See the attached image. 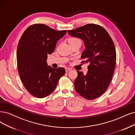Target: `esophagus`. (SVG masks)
<instances>
[{
  "label": "esophagus",
  "instance_id": "esophagus-1",
  "mask_svg": "<svg viewBox=\"0 0 135 135\" xmlns=\"http://www.w3.org/2000/svg\"><path fill=\"white\" fill-rule=\"evenodd\" d=\"M71 70V68H66V72H69V71H70Z\"/></svg>",
  "mask_w": 135,
  "mask_h": 135
}]
</instances>
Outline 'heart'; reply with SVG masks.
<instances>
[{
  "label": "heart",
  "instance_id": "b5f03b06",
  "mask_svg": "<svg viewBox=\"0 0 135 135\" xmlns=\"http://www.w3.org/2000/svg\"><path fill=\"white\" fill-rule=\"evenodd\" d=\"M78 41H80V40L77 38H70L68 40V42H69V44H71L72 43H74L78 42Z\"/></svg>",
  "mask_w": 135,
  "mask_h": 135
}]
</instances>
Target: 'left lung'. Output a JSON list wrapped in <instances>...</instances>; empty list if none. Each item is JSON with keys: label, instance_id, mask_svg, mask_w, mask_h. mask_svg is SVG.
<instances>
[{"label": "left lung", "instance_id": "8db88e82", "mask_svg": "<svg viewBox=\"0 0 135 135\" xmlns=\"http://www.w3.org/2000/svg\"><path fill=\"white\" fill-rule=\"evenodd\" d=\"M70 36L82 39L85 49L82 63H89L86 74L77 71L74 81L76 92L84 98L92 100L101 96L111 81L116 66L115 47L108 33L97 24H88L72 31Z\"/></svg>", "mask_w": 135, "mask_h": 135}]
</instances>
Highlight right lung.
<instances>
[{"label": "right lung", "instance_id": "1", "mask_svg": "<svg viewBox=\"0 0 135 135\" xmlns=\"http://www.w3.org/2000/svg\"><path fill=\"white\" fill-rule=\"evenodd\" d=\"M66 30L57 31L45 24H34L24 31L17 47L18 70L24 87L33 96L44 98L56 89L66 73L64 68L48 66V54H52L57 41Z\"/></svg>", "mask_w": 135, "mask_h": 135}]
</instances>
